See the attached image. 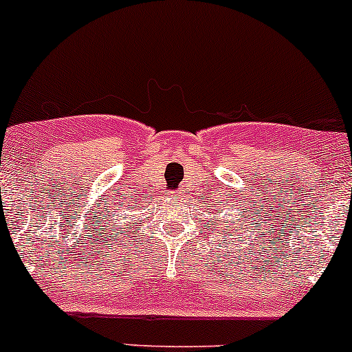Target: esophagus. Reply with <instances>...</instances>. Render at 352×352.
Wrapping results in <instances>:
<instances>
[{"label": "esophagus", "mask_w": 352, "mask_h": 352, "mask_svg": "<svg viewBox=\"0 0 352 352\" xmlns=\"http://www.w3.org/2000/svg\"><path fill=\"white\" fill-rule=\"evenodd\" d=\"M183 193H184V191L183 190H177V191H173V197H175V198H183Z\"/></svg>", "instance_id": "1"}]
</instances>
